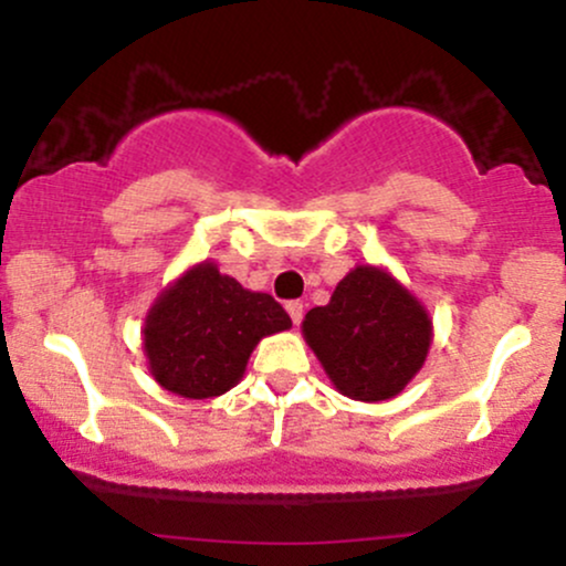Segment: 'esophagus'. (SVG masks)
Returning a JSON list of instances; mask_svg holds the SVG:
<instances>
[{
	"label": "esophagus",
	"instance_id": "34e87169",
	"mask_svg": "<svg viewBox=\"0 0 566 566\" xmlns=\"http://www.w3.org/2000/svg\"><path fill=\"white\" fill-rule=\"evenodd\" d=\"M287 314L292 324H301L303 322V303L301 301H290L287 303Z\"/></svg>",
	"mask_w": 566,
	"mask_h": 566
}]
</instances>
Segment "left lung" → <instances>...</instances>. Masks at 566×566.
Listing matches in <instances>:
<instances>
[{
    "instance_id": "1",
    "label": "left lung",
    "mask_w": 566,
    "mask_h": 566,
    "mask_svg": "<svg viewBox=\"0 0 566 566\" xmlns=\"http://www.w3.org/2000/svg\"><path fill=\"white\" fill-rule=\"evenodd\" d=\"M303 337L343 396L386 401L423 367L433 327L423 303L378 265H356L327 305L305 314Z\"/></svg>"
}]
</instances>
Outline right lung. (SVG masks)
Instances as JSON below:
<instances>
[{"label": "right lung", "mask_w": 566, "mask_h": 566, "mask_svg": "<svg viewBox=\"0 0 566 566\" xmlns=\"http://www.w3.org/2000/svg\"><path fill=\"white\" fill-rule=\"evenodd\" d=\"M287 311L265 292L244 290L205 261L151 305L143 327L148 369L165 391L212 399L242 380L252 348L290 329Z\"/></svg>", "instance_id": "right-lung-1"}]
</instances>
